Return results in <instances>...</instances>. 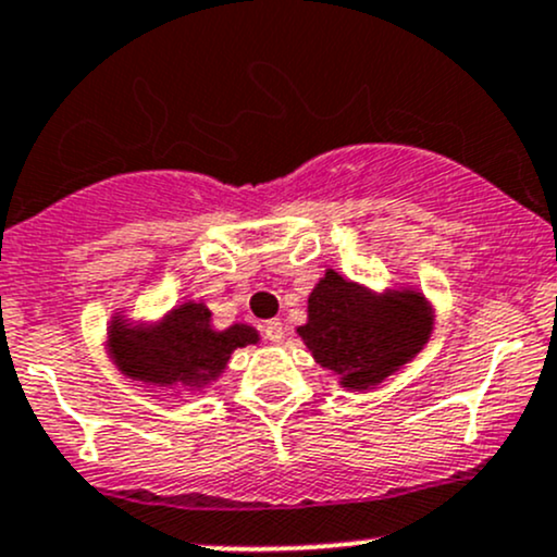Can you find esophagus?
I'll return each mask as SVG.
<instances>
[{
	"label": "esophagus",
	"instance_id": "34e87169",
	"mask_svg": "<svg viewBox=\"0 0 557 557\" xmlns=\"http://www.w3.org/2000/svg\"><path fill=\"white\" fill-rule=\"evenodd\" d=\"M262 334H265V339L271 342V345H278V342L284 339V323H281L278 318H273V321H268L265 326H262Z\"/></svg>",
	"mask_w": 557,
	"mask_h": 557
}]
</instances>
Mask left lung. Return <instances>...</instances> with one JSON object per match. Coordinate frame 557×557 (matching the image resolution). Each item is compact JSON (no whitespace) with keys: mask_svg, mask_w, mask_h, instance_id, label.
<instances>
[{"mask_svg":"<svg viewBox=\"0 0 557 557\" xmlns=\"http://www.w3.org/2000/svg\"><path fill=\"white\" fill-rule=\"evenodd\" d=\"M431 331L434 308L423 292H373L326 268L308 297V323L297 334L345 389L366 392L413 360Z\"/></svg>","mask_w":557,"mask_h":557,"instance_id":"left-lung-1","label":"left lung"}]
</instances>
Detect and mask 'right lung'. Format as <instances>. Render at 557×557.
Listing matches in <instances>:
<instances>
[{
  "label": "right lung",
  "mask_w": 557,
  "mask_h": 557,
  "mask_svg": "<svg viewBox=\"0 0 557 557\" xmlns=\"http://www.w3.org/2000/svg\"><path fill=\"white\" fill-rule=\"evenodd\" d=\"M258 342V329L247 323L218 331L208 305L195 299L168 310L158 323L134 321L123 310L112 312L108 323V355L117 371L176 392H202L226 371L234 349Z\"/></svg>",
  "instance_id": "1"
}]
</instances>
